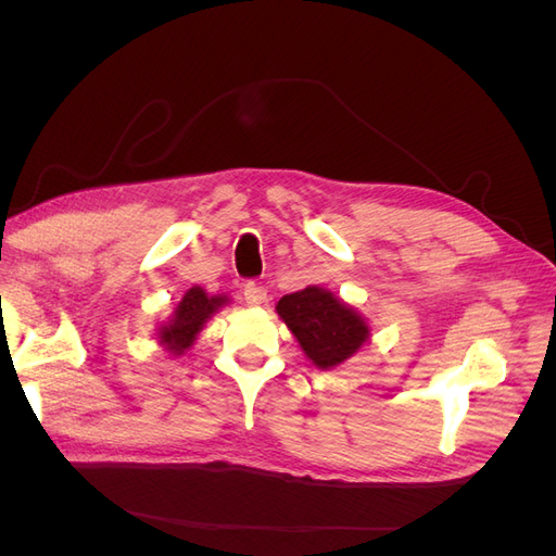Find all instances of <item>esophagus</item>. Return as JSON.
Segmentation results:
<instances>
[{
	"instance_id": "34e87169",
	"label": "esophagus",
	"mask_w": 556,
	"mask_h": 556,
	"mask_svg": "<svg viewBox=\"0 0 556 556\" xmlns=\"http://www.w3.org/2000/svg\"><path fill=\"white\" fill-rule=\"evenodd\" d=\"M243 296H245V304H248V306H262L264 301H266V290L262 288L260 282L250 280V282H245Z\"/></svg>"
}]
</instances>
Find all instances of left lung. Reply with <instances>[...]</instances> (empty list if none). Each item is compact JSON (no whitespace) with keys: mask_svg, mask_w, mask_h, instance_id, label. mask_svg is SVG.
I'll return each mask as SVG.
<instances>
[{"mask_svg":"<svg viewBox=\"0 0 556 556\" xmlns=\"http://www.w3.org/2000/svg\"><path fill=\"white\" fill-rule=\"evenodd\" d=\"M276 311L319 368L339 366L368 339L364 319L323 288L285 294Z\"/></svg>","mask_w":556,"mask_h":556,"instance_id":"1","label":"left lung"}]
</instances>
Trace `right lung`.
<instances>
[{
	"label": "right lung",
	"mask_w": 556,
	"mask_h": 556,
	"mask_svg": "<svg viewBox=\"0 0 556 556\" xmlns=\"http://www.w3.org/2000/svg\"><path fill=\"white\" fill-rule=\"evenodd\" d=\"M225 301L227 299L223 296H206V292L201 288L188 290L182 294L180 304L176 306L172 323L160 329V341L180 355L182 350H188L194 343L197 333L204 329L206 319L220 308Z\"/></svg>",
	"instance_id": "1"
}]
</instances>
